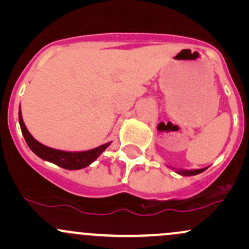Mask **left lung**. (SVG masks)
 I'll use <instances>...</instances> for the list:
<instances>
[{
    "label": "left lung",
    "instance_id": "8db88e82",
    "mask_svg": "<svg viewBox=\"0 0 249 249\" xmlns=\"http://www.w3.org/2000/svg\"><path fill=\"white\" fill-rule=\"evenodd\" d=\"M205 168H201V170H191V171H178V173L182 174V176H196V174H199L204 172Z\"/></svg>",
    "mask_w": 249,
    "mask_h": 249
}]
</instances>
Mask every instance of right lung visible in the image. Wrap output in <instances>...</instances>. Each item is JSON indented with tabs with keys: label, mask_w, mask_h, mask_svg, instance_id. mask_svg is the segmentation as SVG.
I'll return each mask as SVG.
<instances>
[{
	"label": "right lung",
	"mask_w": 249,
	"mask_h": 249,
	"mask_svg": "<svg viewBox=\"0 0 249 249\" xmlns=\"http://www.w3.org/2000/svg\"><path fill=\"white\" fill-rule=\"evenodd\" d=\"M18 121L22 133H23L25 142H27L30 150L33 151L36 156H38L39 158L53 162V164L58 165V166L67 168V170H79V168L89 166V165H90L93 160H96V159L101 156L103 151L110 145V142H107V144L102 145V146L93 148V150L84 151V152H64V151L55 150V148L44 146V145H42L41 142H37L36 139L31 136L29 131L25 127L23 119H22L21 111L18 112Z\"/></svg>",
	"instance_id": "right-lung-1"
}]
</instances>
